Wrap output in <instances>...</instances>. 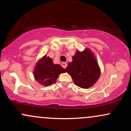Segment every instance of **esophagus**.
I'll return each instance as SVG.
<instances>
[{
  "label": "esophagus",
  "mask_w": 131,
  "mask_h": 131,
  "mask_svg": "<svg viewBox=\"0 0 131 131\" xmlns=\"http://www.w3.org/2000/svg\"><path fill=\"white\" fill-rule=\"evenodd\" d=\"M61 66H62V67L63 68H67V63L63 62L62 63H61Z\"/></svg>",
  "instance_id": "34e87169"
}]
</instances>
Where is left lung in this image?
I'll use <instances>...</instances> for the list:
<instances>
[{
  "instance_id": "left-lung-1",
  "label": "left lung",
  "mask_w": 131,
  "mask_h": 131,
  "mask_svg": "<svg viewBox=\"0 0 131 131\" xmlns=\"http://www.w3.org/2000/svg\"><path fill=\"white\" fill-rule=\"evenodd\" d=\"M68 63L66 71L74 84L81 88H89L97 82L100 75V68L95 56L89 49L83 52L77 51Z\"/></svg>"
}]
</instances>
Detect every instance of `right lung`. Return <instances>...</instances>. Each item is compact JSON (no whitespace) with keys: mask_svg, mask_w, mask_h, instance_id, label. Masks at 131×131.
Listing matches in <instances>:
<instances>
[{"mask_svg":"<svg viewBox=\"0 0 131 131\" xmlns=\"http://www.w3.org/2000/svg\"><path fill=\"white\" fill-rule=\"evenodd\" d=\"M65 72V69L60 64H53L52 58L45 55L37 62L34 71V76L40 84L49 85L56 82L60 74Z\"/></svg>","mask_w":131,"mask_h":131,"instance_id":"right-lung-1","label":"right lung"}]
</instances>
